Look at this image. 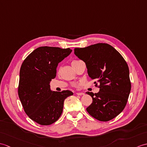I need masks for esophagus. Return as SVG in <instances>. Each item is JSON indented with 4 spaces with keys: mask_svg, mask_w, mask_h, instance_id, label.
I'll return each instance as SVG.
<instances>
[{
    "mask_svg": "<svg viewBox=\"0 0 147 147\" xmlns=\"http://www.w3.org/2000/svg\"><path fill=\"white\" fill-rule=\"evenodd\" d=\"M76 94L77 95H79V96H81V95H84V93H76Z\"/></svg>",
    "mask_w": 147,
    "mask_h": 147,
    "instance_id": "obj_1",
    "label": "esophagus"
}]
</instances>
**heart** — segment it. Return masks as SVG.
<instances>
[{
    "mask_svg": "<svg viewBox=\"0 0 147 147\" xmlns=\"http://www.w3.org/2000/svg\"><path fill=\"white\" fill-rule=\"evenodd\" d=\"M75 61H76V60H74V61H73V62H72V63H74V62H75Z\"/></svg>",
    "mask_w": 147,
    "mask_h": 147,
    "instance_id": "b5f03b06",
    "label": "heart"
}]
</instances>
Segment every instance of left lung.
Here are the masks:
<instances>
[{
    "label": "left lung",
    "instance_id": "8db88e82",
    "mask_svg": "<svg viewBox=\"0 0 147 147\" xmlns=\"http://www.w3.org/2000/svg\"><path fill=\"white\" fill-rule=\"evenodd\" d=\"M74 54L86 64L91 79L100 83L98 93L86 92L93 98L86 111L99 121L112 120L123 110L131 91L127 62L113 47L105 43L75 48Z\"/></svg>",
    "mask_w": 147,
    "mask_h": 147
}]
</instances>
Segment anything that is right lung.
I'll return each instance as SVG.
<instances>
[{
  "instance_id": "obj_1",
  "label": "right lung",
  "mask_w": 147,
  "mask_h": 147,
  "mask_svg": "<svg viewBox=\"0 0 147 147\" xmlns=\"http://www.w3.org/2000/svg\"><path fill=\"white\" fill-rule=\"evenodd\" d=\"M69 48L42 46L27 56L20 67L18 94L24 110L32 120L41 125L56 122L62 114L65 99L73 95L69 90L50 89L56 76L58 63L71 54Z\"/></svg>"
}]
</instances>
